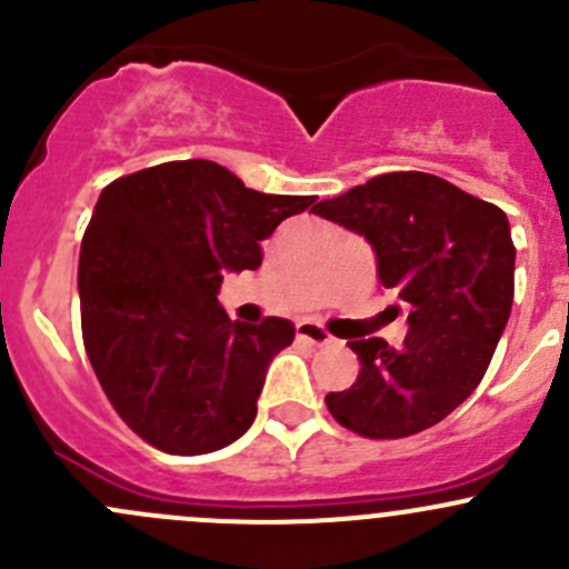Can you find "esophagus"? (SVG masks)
I'll use <instances>...</instances> for the list:
<instances>
[{
	"instance_id": "34e87169",
	"label": "esophagus",
	"mask_w": 569,
	"mask_h": 569,
	"mask_svg": "<svg viewBox=\"0 0 569 569\" xmlns=\"http://www.w3.org/2000/svg\"><path fill=\"white\" fill-rule=\"evenodd\" d=\"M297 341L308 343V347H327V343H332V336L325 327L313 325V321H300L297 325Z\"/></svg>"
}]
</instances>
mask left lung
I'll use <instances>...</instances> for the list:
<instances>
[{"label":"left lung","instance_id":"8db88e82","mask_svg":"<svg viewBox=\"0 0 569 569\" xmlns=\"http://www.w3.org/2000/svg\"><path fill=\"white\" fill-rule=\"evenodd\" d=\"M313 214L366 237L377 278L410 308L399 349L349 341L360 375L327 393L341 427L375 440L423 432L462 405L485 377L515 297V244L498 206L446 178L386 173L313 206Z\"/></svg>","mask_w":569,"mask_h":569}]
</instances>
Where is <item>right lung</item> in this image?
I'll return each instance as SVG.
<instances>
[{
    "label": "right lung",
    "mask_w": 569,
    "mask_h": 569,
    "mask_svg": "<svg viewBox=\"0 0 569 569\" xmlns=\"http://www.w3.org/2000/svg\"><path fill=\"white\" fill-rule=\"evenodd\" d=\"M311 194H263L183 159L101 192L79 252L82 338L118 416L168 455H209L250 429L289 319L231 321L222 274L261 267V242Z\"/></svg>",
    "instance_id": "add662e5"
}]
</instances>
